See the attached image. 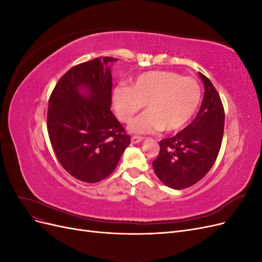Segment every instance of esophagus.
Segmentation results:
<instances>
[{
	"instance_id": "esophagus-1",
	"label": "esophagus",
	"mask_w": 262,
	"mask_h": 262,
	"mask_svg": "<svg viewBox=\"0 0 262 262\" xmlns=\"http://www.w3.org/2000/svg\"><path fill=\"white\" fill-rule=\"evenodd\" d=\"M144 138L143 137H138V136H134V137H132V139H131V142L133 144H137V143H139V142H141L142 140H143Z\"/></svg>"
}]
</instances>
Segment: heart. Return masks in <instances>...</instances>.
<instances>
[{
    "label": "heart",
    "mask_w": 262,
    "mask_h": 262,
    "mask_svg": "<svg viewBox=\"0 0 262 262\" xmlns=\"http://www.w3.org/2000/svg\"><path fill=\"white\" fill-rule=\"evenodd\" d=\"M201 99L194 78L169 71L142 73L130 86H117L113 92L114 109L122 122H130L145 105L146 113L129 126L134 133L181 130L196 114Z\"/></svg>",
    "instance_id": "b5f03b06"
}]
</instances>
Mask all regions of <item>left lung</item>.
Masks as SVG:
<instances>
[{
    "mask_svg": "<svg viewBox=\"0 0 262 262\" xmlns=\"http://www.w3.org/2000/svg\"><path fill=\"white\" fill-rule=\"evenodd\" d=\"M199 74L205 89L199 113L176 136L160 141V153L153 161L156 176L176 190L192 186L207 175L223 140V104L209 78Z\"/></svg>",
    "mask_w": 262,
    "mask_h": 262,
    "instance_id": "obj_1",
    "label": "left lung"
}]
</instances>
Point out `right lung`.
Masks as SVG:
<instances>
[{
  "label": "right lung",
  "mask_w": 262,
  "mask_h": 262,
  "mask_svg": "<svg viewBox=\"0 0 262 262\" xmlns=\"http://www.w3.org/2000/svg\"><path fill=\"white\" fill-rule=\"evenodd\" d=\"M112 57L96 58L71 68L53 89L47 129L59 163L84 182L108 177L131 143L112 106ZM85 90V93L81 91Z\"/></svg>",
  "instance_id": "add662e5"
}]
</instances>
